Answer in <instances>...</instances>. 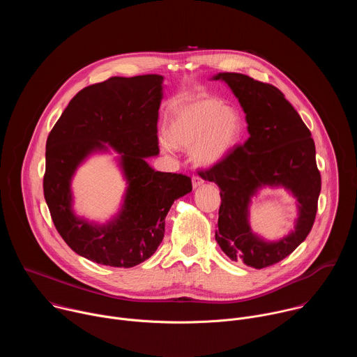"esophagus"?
Instances as JSON below:
<instances>
[{"instance_id": "obj_1", "label": "esophagus", "mask_w": 357, "mask_h": 357, "mask_svg": "<svg viewBox=\"0 0 357 357\" xmlns=\"http://www.w3.org/2000/svg\"><path fill=\"white\" fill-rule=\"evenodd\" d=\"M202 183H203V179H202L200 176H197V175H193V176H192V186H193L195 189L199 188Z\"/></svg>"}]
</instances>
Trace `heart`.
I'll use <instances>...</instances> for the list:
<instances>
[{
	"instance_id": "obj_1",
	"label": "heart",
	"mask_w": 357,
	"mask_h": 357,
	"mask_svg": "<svg viewBox=\"0 0 357 357\" xmlns=\"http://www.w3.org/2000/svg\"><path fill=\"white\" fill-rule=\"evenodd\" d=\"M243 119L222 100L195 98L175 106L168 120V132L160 134L165 151L175 146L190 149L200 167H212L229 155L243 134Z\"/></svg>"
}]
</instances>
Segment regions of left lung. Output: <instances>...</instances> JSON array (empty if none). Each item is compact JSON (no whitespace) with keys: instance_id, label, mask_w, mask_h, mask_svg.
Instances as JSON below:
<instances>
[{"instance_id":"1","label":"left lung","mask_w":357,"mask_h":357,"mask_svg":"<svg viewBox=\"0 0 357 357\" xmlns=\"http://www.w3.org/2000/svg\"><path fill=\"white\" fill-rule=\"evenodd\" d=\"M245 113L248 139L206 171L203 179L220 188L219 230L215 237L226 256L252 268H266L289 254L310 234L318 209L321 174L315 142L296 110L273 84L241 73H218ZM264 185H282L298 200L294 230L277 242L254 235L248 223L250 197Z\"/></svg>"}]
</instances>
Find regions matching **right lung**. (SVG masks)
I'll list each match as a JSON object with an SVG mask.
<instances>
[{
	"label": "right lung",
	"mask_w": 357,
	"mask_h": 357,
	"mask_svg": "<svg viewBox=\"0 0 357 357\" xmlns=\"http://www.w3.org/2000/svg\"><path fill=\"white\" fill-rule=\"evenodd\" d=\"M161 75L110 77L80 90L46 141L43 195L54 225L79 256L97 264L130 268L155 252L175 199L192 190L190 178L152 169L160 154L158 110ZM113 147L128 181L122 211L106 225L77 218L70 183L93 151Z\"/></svg>",
	"instance_id": "1"
}]
</instances>
